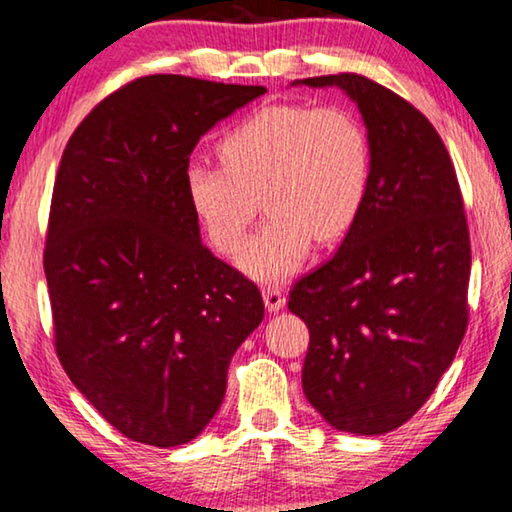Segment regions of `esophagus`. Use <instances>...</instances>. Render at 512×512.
Masks as SVG:
<instances>
[{
	"label": "esophagus",
	"instance_id": "34e87169",
	"mask_svg": "<svg viewBox=\"0 0 512 512\" xmlns=\"http://www.w3.org/2000/svg\"><path fill=\"white\" fill-rule=\"evenodd\" d=\"M264 304H266V308H269L271 313H276V311H280V308L285 306V292H283V287H278V285H269V287H264Z\"/></svg>",
	"mask_w": 512,
	"mask_h": 512
}]
</instances>
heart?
<instances>
[{"label":"heart","mask_w":512,"mask_h":512,"mask_svg":"<svg viewBox=\"0 0 512 512\" xmlns=\"http://www.w3.org/2000/svg\"><path fill=\"white\" fill-rule=\"evenodd\" d=\"M218 155L222 167L187 169V201L225 257L241 253L264 201L269 220L241 257L257 280L290 276L313 241H341L369 197V134L341 106H264L222 136Z\"/></svg>","instance_id":"b5f03b06"}]
</instances>
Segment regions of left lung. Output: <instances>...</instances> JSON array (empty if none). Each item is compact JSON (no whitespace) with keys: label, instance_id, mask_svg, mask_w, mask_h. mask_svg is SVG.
Segmentation results:
<instances>
[{"label":"left lung","instance_id":"8db88e82","mask_svg":"<svg viewBox=\"0 0 512 512\" xmlns=\"http://www.w3.org/2000/svg\"><path fill=\"white\" fill-rule=\"evenodd\" d=\"M338 85L369 129L371 187L336 255L290 290L306 322L311 406L338 431L378 436L434 394L469 327L471 239L455 164L413 104L362 74Z\"/></svg>","mask_w":512,"mask_h":512}]
</instances>
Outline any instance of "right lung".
Listing matches in <instances>:
<instances>
[{
	"instance_id": "right-lung-1",
	"label": "right lung",
	"mask_w": 512,
	"mask_h": 512,
	"mask_svg": "<svg viewBox=\"0 0 512 512\" xmlns=\"http://www.w3.org/2000/svg\"><path fill=\"white\" fill-rule=\"evenodd\" d=\"M264 92L134 78L85 115L62 153L43 248L55 352L136 443L199 436L225 399L236 348L264 318L253 280L201 243L185 190L201 136Z\"/></svg>"
}]
</instances>
